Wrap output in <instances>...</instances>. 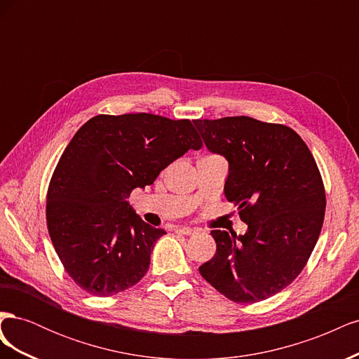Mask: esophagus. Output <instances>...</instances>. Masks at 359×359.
<instances>
[{
	"label": "esophagus",
	"instance_id": "34e87169",
	"mask_svg": "<svg viewBox=\"0 0 359 359\" xmlns=\"http://www.w3.org/2000/svg\"><path fill=\"white\" fill-rule=\"evenodd\" d=\"M177 233H181V235H194L198 233L196 229H191V227H177Z\"/></svg>",
	"mask_w": 359,
	"mask_h": 359
}]
</instances>
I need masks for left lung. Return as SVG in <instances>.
Returning a JSON list of instances; mask_svg holds the SVG:
<instances>
[{
	"label": "left lung",
	"mask_w": 359,
	"mask_h": 359,
	"mask_svg": "<svg viewBox=\"0 0 359 359\" xmlns=\"http://www.w3.org/2000/svg\"><path fill=\"white\" fill-rule=\"evenodd\" d=\"M194 126L229 161L226 199L248 224L244 235L212 231L215 255L199 273L231 301H264L298 277L318 243L327 196L316 160L283 124L224 116Z\"/></svg>",
	"instance_id": "obj_1"
}]
</instances>
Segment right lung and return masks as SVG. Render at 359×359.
Here are the masks:
<instances>
[{
	"instance_id": "obj_1",
	"label": "right lung",
	"mask_w": 359,
	"mask_h": 359,
	"mask_svg": "<svg viewBox=\"0 0 359 359\" xmlns=\"http://www.w3.org/2000/svg\"><path fill=\"white\" fill-rule=\"evenodd\" d=\"M199 148L190 119L153 114H102L76 132L46 196L49 236L76 285L111 297L147 274L154 244L166 232L147 224L127 199Z\"/></svg>"
}]
</instances>
